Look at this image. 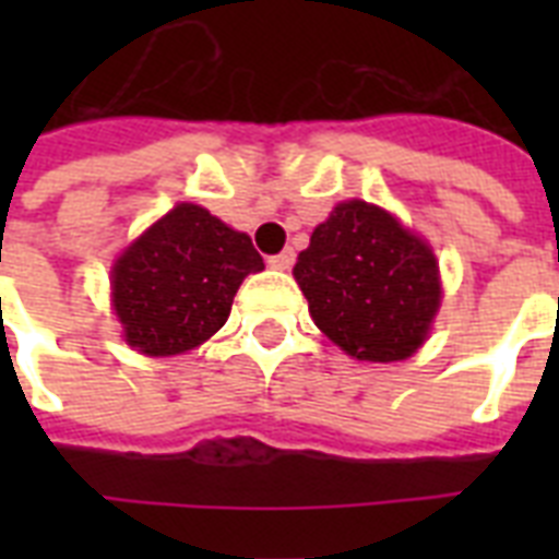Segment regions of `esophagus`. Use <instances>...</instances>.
Wrapping results in <instances>:
<instances>
[{"label":"esophagus","mask_w":559,"mask_h":559,"mask_svg":"<svg viewBox=\"0 0 559 559\" xmlns=\"http://www.w3.org/2000/svg\"><path fill=\"white\" fill-rule=\"evenodd\" d=\"M293 263H296V252H293V249H284V252L272 254L270 258L272 270H289Z\"/></svg>","instance_id":"34e87169"}]
</instances>
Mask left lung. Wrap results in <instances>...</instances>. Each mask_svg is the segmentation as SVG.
Listing matches in <instances>:
<instances>
[{"label": "left lung", "mask_w": 559, "mask_h": 559, "mask_svg": "<svg viewBox=\"0 0 559 559\" xmlns=\"http://www.w3.org/2000/svg\"><path fill=\"white\" fill-rule=\"evenodd\" d=\"M293 275L316 328L366 362L412 357L441 305L432 249L362 200L340 202L316 226Z\"/></svg>", "instance_id": "obj_1"}]
</instances>
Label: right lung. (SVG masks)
I'll return each mask as SVG.
<instances>
[{"label": "right lung", "mask_w": 559, "mask_h": 559, "mask_svg": "<svg viewBox=\"0 0 559 559\" xmlns=\"http://www.w3.org/2000/svg\"><path fill=\"white\" fill-rule=\"evenodd\" d=\"M261 270L249 235L182 202L116 261L112 305L127 345L147 357L197 348L226 324L240 281Z\"/></svg>", "instance_id": "right-lung-1"}]
</instances>
